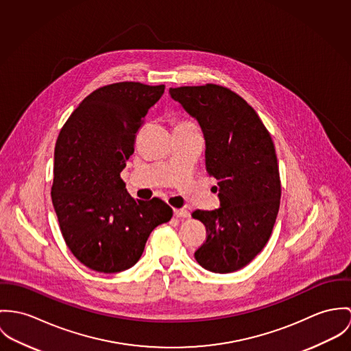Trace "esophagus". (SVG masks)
<instances>
[{"label":"esophagus","instance_id":"esophagus-1","mask_svg":"<svg viewBox=\"0 0 351 351\" xmlns=\"http://www.w3.org/2000/svg\"><path fill=\"white\" fill-rule=\"evenodd\" d=\"M173 215L176 218H187V217H190V211L186 208H175Z\"/></svg>","mask_w":351,"mask_h":351}]
</instances>
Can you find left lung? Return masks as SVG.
<instances>
[{
  "mask_svg": "<svg viewBox=\"0 0 351 351\" xmlns=\"http://www.w3.org/2000/svg\"><path fill=\"white\" fill-rule=\"evenodd\" d=\"M169 94L197 121L207 172L218 182L219 207L193 213L207 232L195 258L210 272H235L264 249L278 213L281 184L272 137L254 109L226 87H171Z\"/></svg>",
  "mask_w": 351,
  "mask_h": 351,
  "instance_id": "8db88e82",
  "label": "left lung"
}]
</instances>
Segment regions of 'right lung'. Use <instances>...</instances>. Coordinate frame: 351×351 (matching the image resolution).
Segmentation results:
<instances>
[{"instance_id":"right-lung-1","label":"right lung","mask_w":351,"mask_h":351,"mask_svg":"<svg viewBox=\"0 0 351 351\" xmlns=\"http://www.w3.org/2000/svg\"><path fill=\"white\" fill-rule=\"evenodd\" d=\"M164 84L119 82L86 97L55 145L51 197L60 232L79 261L101 273L132 268L152 230L172 218L158 197L134 199L121 172Z\"/></svg>"}]
</instances>
